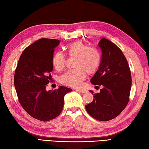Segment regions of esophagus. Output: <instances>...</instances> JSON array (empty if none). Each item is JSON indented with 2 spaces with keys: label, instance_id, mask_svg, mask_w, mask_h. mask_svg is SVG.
<instances>
[{
  "label": "esophagus",
  "instance_id": "1",
  "mask_svg": "<svg viewBox=\"0 0 149 149\" xmlns=\"http://www.w3.org/2000/svg\"><path fill=\"white\" fill-rule=\"evenodd\" d=\"M76 91H77L80 92L81 93H85V92H87V91L85 90V89H76Z\"/></svg>",
  "mask_w": 149,
  "mask_h": 149
}]
</instances>
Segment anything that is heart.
Here are the masks:
<instances>
[{"mask_svg": "<svg viewBox=\"0 0 149 149\" xmlns=\"http://www.w3.org/2000/svg\"><path fill=\"white\" fill-rule=\"evenodd\" d=\"M67 54L75 58V70L65 73L60 78L62 84L72 87L81 86L86 79L87 74H94L99 69L101 61L100 54L97 48L89 47L81 41L72 42L66 48ZM52 64L57 71L64 70L66 56L61 52H57L52 56Z\"/></svg>", "mask_w": 149, "mask_h": 149, "instance_id": "b5f03b06", "label": "heart"}]
</instances>
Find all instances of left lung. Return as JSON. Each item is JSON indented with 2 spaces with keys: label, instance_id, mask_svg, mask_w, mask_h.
<instances>
[{
  "label": "left lung",
  "instance_id": "8db88e82",
  "mask_svg": "<svg viewBox=\"0 0 149 149\" xmlns=\"http://www.w3.org/2000/svg\"><path fill=\"white\" fill-rule=\"evenodd\" d=\"M99 68L91 79V84L102 89L93 94L94 99L85 106L87 112L95 119L107 122L117 117L127 105L132 87L130 68L124 54L118 47L102 38Z\"/></svg>",
  "mask_w": 149,
  "mask_h": 149
}]
</instances>
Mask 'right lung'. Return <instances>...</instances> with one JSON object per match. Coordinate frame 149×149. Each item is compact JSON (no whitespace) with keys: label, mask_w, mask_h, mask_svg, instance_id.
<instances>
[{"label":"right lung","mask_w":149,"mask_h":149,"mask_svg":"<svg viewBox=\"0 0 149 149\" xmlns=\"http://www.w3.org/2000/svg\"><path fill=\"white\" fill-rule=\"evenodd\" d=\"M58 39L42 38L30 45L20 56L14 74L19 102L31 117L42 122L54 119L64 107V97L72 89L60 86L47 91L53 70L52 56Z\"/></svg>","instance_id":"right-lung-1"}]
</instances>
